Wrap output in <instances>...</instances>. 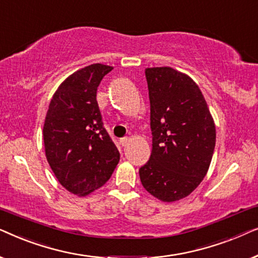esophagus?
Wrapping results in <instances>:
<instances>
[{
	"mask_svg": "<svg viewBox=\"0 0 258 258\" xmlns=\"http://www.w3.org/2000/svg\"><path fill=\"white\" fill-rule=\"evenodd\" d=\"M119 142H121L122 147H125V146H128V144H129L130 139H129V137H123V139H121V141H119Z\"/></svg>",
	"mask_w": 258,
	"mask_h": 258,
	"instance_id": "esophagus-1",
	"label": "esophagus"
}]
</instances>
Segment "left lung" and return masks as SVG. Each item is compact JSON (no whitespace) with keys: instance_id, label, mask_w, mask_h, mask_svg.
<instances>
[{"instance_id":"1","label":"left lung","mask_w":258,"mask_h":258,"mask_svg":"<svg viewBox=\"0 0 258 258\" xmlns=\"http://www.w3.org/2000/svg\"><path fill=\"white\" fill-rule=\"evenodd\" d=\"M153 148L142 185L162 202L190 195L203 181L216 143L214 118L191 77L170 67L146 69Z\"/></svg>"}]
</instances>
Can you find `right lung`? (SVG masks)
<instances>
[{
  "label": "right lung",
  "instance_id": "right-lung-1",
  "mask_svg": "<svg viewBox=\"0 0 258 258\" xmlns=\"http://www.w3.org/2000/svg\"><path fill=\"white\" fill-rule=\"evenodd\" d=\"M112 67L95 63L63 81L43 125L45 157L62 186L87 196L110 178L119 153L103 126L97 87Z\"/></svg>",
  "mask_w": 258,
  "mask_h": 258
}]
</instances>
